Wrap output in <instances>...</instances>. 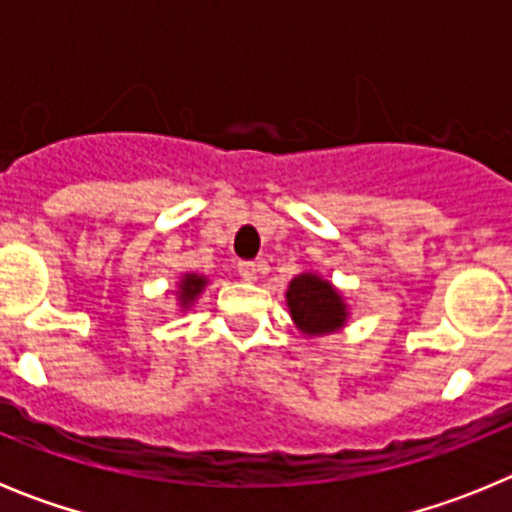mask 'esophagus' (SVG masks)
Returning a JSON list of instances; mask_svg holds the SVG:
<instances>
[{
    "mask_svg": "<svg viewBox=\"0 0 512 512\" xmlns=\"http://www.w3.org/2000/svg\"><path fill=\"white\" fill-rule=\"evenodd\" d=\"M238 274L243 277V282H256V277H259V266L253 264V261H241V264H238Z\"/></svg>",
    "mask_w": 512,
    "mask_h": 512,
    "instance_id": "34e87169",
    "label": "esophagus"
}]
</instances>
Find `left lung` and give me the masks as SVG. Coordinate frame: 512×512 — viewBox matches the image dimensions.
I'll use <instances>...</instances> for the list:
<instances>
[{"label":"left lung","instance_id":"1","mask_svg":"<svg viewBox=\"0 0 512 512\" xmlns=\"http://www.w3.org/2000/svg\"><path fill=\"white\" fill-rule=\"evenodd\" d=\"M287 307L297 330L305 336H328L348 320V305L341 292L312 271H302L289 282Z\"/></svg>","mask_w":512,"mask_h":512}]
</instances>
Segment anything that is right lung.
Instances as JSON below:
<instances>
[{"instance_id":"1","label":"right lung","mask_w":512,"mask_h":512,"mask_svg":"<svg viewBox=\"0 0 512 512\" xmlns=\"http://www.w3.org/2000/svg\"><path fill=\"white\" fill-rule=\"evenodd\" d=\"M207 287V277H200V274H184L179 279V289H176V300H179V307L182 310H189L194 305V300L202 295V289Z\"/></svg>"}]
</instances>
